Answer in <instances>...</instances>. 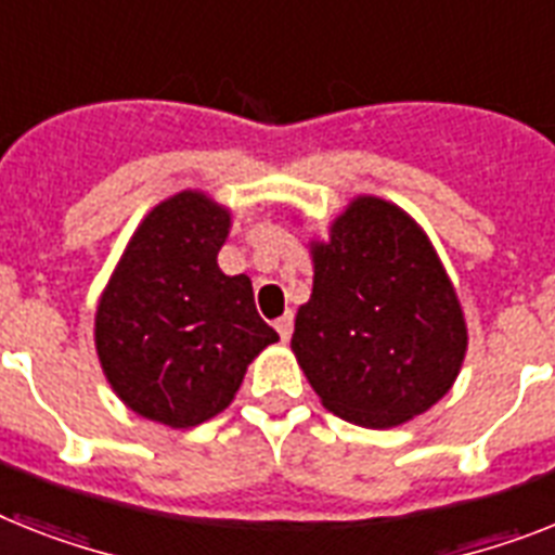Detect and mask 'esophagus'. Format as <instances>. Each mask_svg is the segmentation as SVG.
Masks as SVG:
<instances>
[{
	"instance_id": "esophagus-1",
	"label": "esophagus",
	"mask_w": 555,
	"mask_h": 555,
	"mask_svg": "<svg viewBox=\"0 0 555 555\" xmlns=\"http://www.w3.org/2000/svg\"><path fill=\"white\" fill-rule=\"evenodd\" d=\"M274 328H278V334H281V340L286 343L288 337H292V328H295V320H292V311L288 314H283L278 323H274Z\"/></svg>"
}]
</instances>
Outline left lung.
<instances>
[{
	"mask_svg": "<svg viewBox=\"0 0 555 555\" xmlns=\"http://www.w3.org/2000/svg\"><path fill=\"white\" fill-rule=\"evenodd\" d=\"M309 258L292 351L323 409L386 431L437 405L465 363L468 323L428 232L402 206L354 195Z\"/></svg>",
	"mask_w": 555,
	"mask_h": 555,
	"instance_id": "obj_1",
	"label": "left lung"
}]
</instances>
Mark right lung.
Returning a JSON list of instances; mask_svg holds the SVG:
<instances>
[{"label":"right lung","mask_w":555,"mask_h":555,"mask_svg":"<svg viewBox=\"0 0 555 555\" xmlns=\"http://www.w3.org/2000/svg\"><path fill=\"white\" fill-rule=\"evenodd\" d=\"M232 209L204 190L158 201L95 306V354L132 414L186 431L227 411L249 363L278 343L246 274L218 267Z\"/></svg>","instance_id":"obj_1"}]
</instances>
